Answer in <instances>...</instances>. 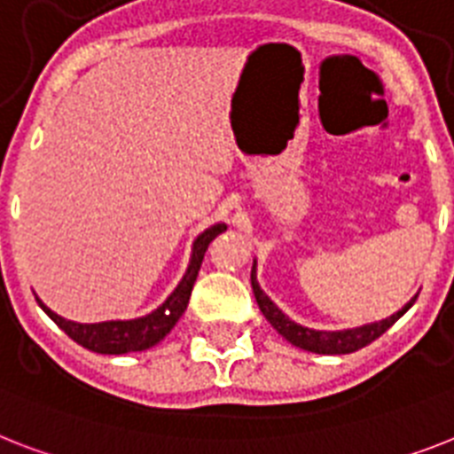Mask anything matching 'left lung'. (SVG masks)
Wrapping results in <instances>:
<instances>
[{"label": "left lung", "instance_id": "1", "mask_svg": "<svg viewBox=\"0 0 454 454\" xmlns=\"http://www.w3.org/2000/svg\"><path fill=\"white\" fill-rule=\"evenodd\" d=\"M252 289L254 296H256V303H259L261 312L268 322L275 326L279 335H285L291 345H296L301 349H308V352H317V355H349V352H356V349L366 348L373 340H378L382 333H385L389 326H392L399 317H403L408 312L415 298L411 303L399 310L396 315H392L389 319H382V322L366 324V326H359V329H349V331H312L305 329L301 324L291 322L285 312L279 310L278 305L272 303L270 298L265 296L261 291L259 282H256V270H252Z\"/></svg>", "mask_w": 454, "mask_h": 454}]
</instances>
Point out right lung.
I'll list each match as a JSON object with an SVG mask.
<instances>
[{"mask_svg": "<svg viewBox=\"0 0 454 454\" xmlns=\"http://www.w3.org/2000/svg\"><path fill=\"white\" fill-rule=\"evenodd\" d=\"M226 226L216 223V226L207 228L200 238L195 239L193 256H191V265L175 294L165 301L158 310L151 315L139 317V319H130V322H102V324H76L69 319H62L60 315L51 312L43 303L42 310L60 326L65 333L72 338L74 342H79L81 348L98 352V355H128V352H142V349L153 348L156 342H160L165 335L172 331L176 319L184 315L186 305H189L191 291H193L195 278L200 270L205 252H207L209 242L219 233H223Z\"/></svg>", "mask_w": 454, "mask_h": 454, "instance_id": "right-lung-1", "label": "right lung"}]
</instances>
